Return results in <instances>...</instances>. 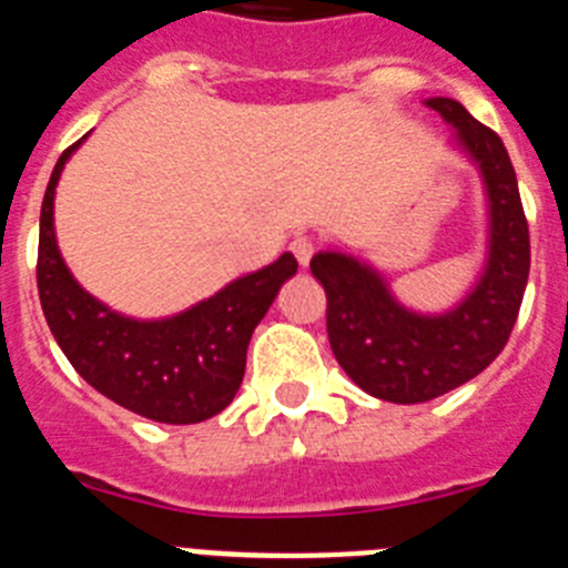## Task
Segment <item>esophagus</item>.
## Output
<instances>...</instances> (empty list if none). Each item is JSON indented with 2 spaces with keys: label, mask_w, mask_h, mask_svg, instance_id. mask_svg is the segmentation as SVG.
I'll return each mask as SVG.
<instances>
[{
  "label": "esophagus",
  "mask_w": 568,
  "mask_h": 568,
  "mask_svg": "<svg viewBox=\"0 0 568 568\" xmlns=\"http://www.w3.org/2000/svg\"><path fill=\"white\" fill-rule=\"evenodd\" d=\"M291 254L297 256V263L303 265H308L312 263V256H314V243H312V236H294V240H291Z\"/></svg>",
  "instance_id": "34e87169"
}]
</instances>
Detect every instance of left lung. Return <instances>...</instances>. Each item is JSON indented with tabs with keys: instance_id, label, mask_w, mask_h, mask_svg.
<instances>
[{
	"instance_id": "8db88e82",
	"label": "left lung",
	"mask_w": 568,
	"mask_h": 568,
	"mask_svg": "<svg viewBox=\"0 0 568 568\" xmlns=\"http://www.w3.org/2000/svg\"><path fill=\"white\" fill-rule=\"evenodd\" d=\"M455 128L452 145L480 171L489 205V245L480 277L448 312H412L386 277L343 251H320L312 274L328 297V343L343 372L377 400L426 403L463 386L509 343L529 280V225L500 136L457 100H426Z\"/></svg>"
}]
</instances>
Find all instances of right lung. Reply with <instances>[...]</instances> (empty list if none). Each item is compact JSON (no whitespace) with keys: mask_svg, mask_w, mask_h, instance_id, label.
<instances>
[{"mask_svg":"<svg viewBox=\"0 0 568 568\" xmlns=\"http://www.w3.org/2000/svg\"><path fill=\"white\" fill-rule=\"evenodd\" d=\"M82 140L59 156L39 216L37 285L51 334L79 377L128 412L171 426L209 420L240 392L251 334L297 274V260L283 254L174 317L113 312L73 280L53 231L57 182Z\"/></svg>","mask_w":568,"mask_h":568,"instance_id":"add662e5","label":"right lung"}]
</instances>
